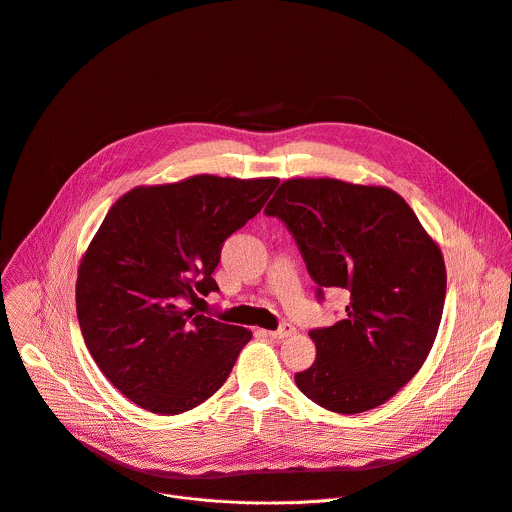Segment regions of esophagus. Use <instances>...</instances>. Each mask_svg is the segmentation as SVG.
Here are the masks:
<instances>
[{"label": "esophagus", "instance_id": "esophagus-1", "mask_svg": "<svg viewBox=\"0 0 512 512\" xmlns=\"http://www.w3.org/2000/svg\"><path fill=\"white\" fill-rule=\"evenodd\" d=\"M296 333V329L292 327V324H288V322H284L282 324V327L280 329H277V331H269L267 335L271 337V339H277V341H280V339H286V337H292Z\"/></svg>", "mask_w": 512, "mask_h": 512}]
</instances>
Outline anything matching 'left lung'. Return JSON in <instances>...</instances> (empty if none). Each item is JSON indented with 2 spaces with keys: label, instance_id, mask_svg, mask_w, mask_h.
Returning a JSON list of instances; mask_svg holds the SVG:
<instances>
[{
  "label": "left lung",
  "instance_id": "obj_1",
  "mask_svg": "<svg viewBox=\"0 0 512 512\" xmlns=\"http://www.w3.org/2000/svg\"><path fill=\"white\" fill-rule=\"evenodd\" d=\"M280 218L322 290L349 292L345 318L312 329L314 363L294 376L318 406L359 414L390 400L425 363L443 314L439 245L402 196L382 185L288 179L265 206Z\"/></svg>",
  "mask_w": 512,
  "mask_h": 512
}]
</instances>
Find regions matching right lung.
<instances>
[{
	"label": "right lung",
	"instance_id": "obj_1",
	"mask_svg": "<svg viewBox=\"0 0 512 512\" xmlns=\"http://www.w3.org/2000/svg\"><path fill=\"white\" fill-rule=\"evenodd\" d=\"M280 179L194 175L141 185L106 214L75 286L85 345L134 404L179 414L228 378L251 331L185 308L218 292L222 243L267 202Z\"/></svg>",
	"mask_w": 512,
	"mask_h": 512
}]
</instances>
